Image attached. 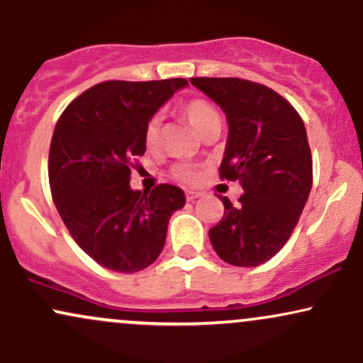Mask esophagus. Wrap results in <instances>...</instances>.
<instances>
[{
    "label": "esophagus",
    "mask_w": 363,
    "mask_h": 363,
    "mask_svg": "<svg viewBox=\"0 0 363 363\" xmlns=\"http://www.w3.org/2000/svg\"><path fill=\"white\" fill-rule=\"evenodd\" d=\"M201 193L199 191H186V199L187 201H194V199H198Z\"/></svg>",
    "instance_id": "1"
}]
</instances>
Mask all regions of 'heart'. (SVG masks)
<instances>
[{"mask_svg":"<svg viewBox=\"0 0 363 363\" xmlns=\"http://www.w3.org/2000/svg\"><path fill=\"white\" fill-rule=\"evenodd\" d=\"M182 116L189 121L191 126H193L199 135L205 138L215 129H220V114L218 111L211 106L210 102L205 99H189L181 106ZM160 126H162V118L160 114H153L152 118L145 124V143L147 147H155L160 138ZM172 176L174 179L181 182H193L196 174L194 169L187 164H177L172 167Z\"/></svg>","mask_w":363,"mask_h":363,"instance_id":"b5f03b06","label":"heart"}]
</instances>
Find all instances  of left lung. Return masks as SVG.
<instances>
[{"label":"left lung","instance_id":"left-lung-1","mask_svg":"<svg viewBox=\"0 0 363 363\" xmlns=\"http://www.w3.org/2000/svg\"><path fill=\"white\" fill-rule=\"evenodd\" d=\"M222 107L228 140L220 177L239 181L244 193L210 228L215 252L228 264L259 266L277 254L306 206L312 187V155L306 126L280 94L242 78H189Z\"/></svg>","mask_w":363,"mask_h":363}]
</instances>
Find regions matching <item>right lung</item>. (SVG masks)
<instances>
[{"mask_svg":"<svg viewBox=\"0 0 363 363\" xmlns=\"http://www.w3.org/2000/svg\"><path fill=\"white\" fill-rule=\"evenodd\" d=\"M184 78L109 80L90 86L62 111L49 148L52 201L74 242L104 268L145 269L162 252L170 215L186 205L181 187H129L147 150L145 124Z\"/></svg>","mask_w":363,"mask_h":363,"instance_id":"right-lung-1","label":"right lung"}]
</instances>
